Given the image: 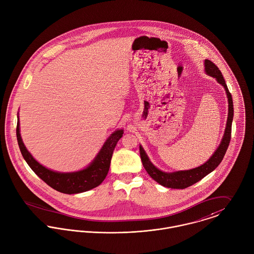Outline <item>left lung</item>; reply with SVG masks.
<instances>
[{
    "label": "left lung",
    "mask_w": 254,
    "mask_h": 254,
    "mask_svg": "<svg viewBox=\"0 0 254 254\" xmlns=\"http://www.w3.org/2000/svg\"><path fill=\"white\" fill-rule=\"evenodd\" d=\"M204 71L206 75L215 78L216 81L225 88L226 95L228 98V118L226 123L225 131L220 142L218 148L212 154V156L201 166L195 169L188 170H178L174 172H166L155 167L147 156L145 150L142 146H139L140 157L144 169L148 172V174L159 184L164 187H168L171 189H185L202 179L208 173L216 169L225 156L227 148L231 140V131H232V122L234 117V106L232 95L227 87L225 80L222 76L221 71L218 67L208 59H204Z\"/></svg>",
    "instance_id": "8db88e82"
}]
</instances>
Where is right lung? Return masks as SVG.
Instances as JSON below:
<instances>
[{"label":"right lung","instance_id":"right-lung-1","mask_svg":"<svg viewBox=\"0 0 254 254\" xmlns=\"http://www.w3.org/2000/svg\"><path fill=\"white\" fill-rule=\"evenodd\" d=\"M123 134L124 129L115 130L105 141L93 161L85 169L73 172H59L44 167L31 155L21 138L19 117L17 116V142L20 152L29 167L49 186L58 192L69 195L86 192L97 187L103 182L109 171L114 149L118 141L122 138Z\"/></svg>","mask_w":254,"mask_h":254}]
</instances>
